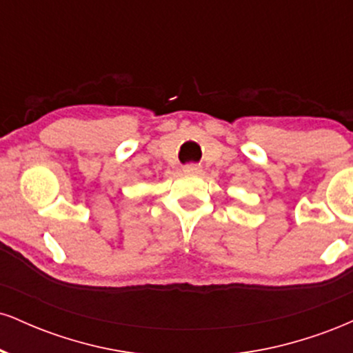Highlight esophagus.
<instances>
[{
    "label": "esophagus",
    "mask_w": 353,
    "mask_h": 353,
    "mask_svg": "<svg viewBox=\"0 0 353 353\" xmlns=\"http://www.w3.org/2000/svg\"><path fill=\"white\" fill-rule=\"evenodd\" d=\"M201 171H202V168H201V165H197V164L184 165V172H188V174H199Z\"/></svg>",
    "instance_id": "1"
}]
</instances>
